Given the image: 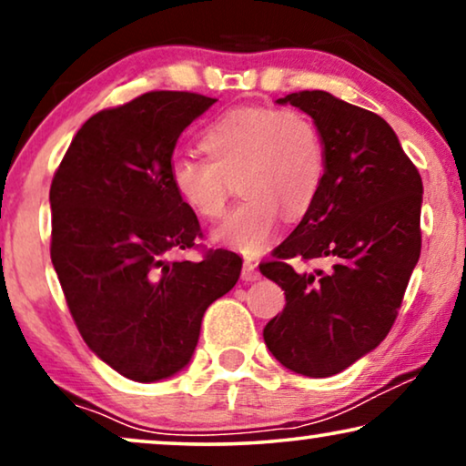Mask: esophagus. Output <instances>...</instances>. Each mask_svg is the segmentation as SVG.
I'll return each instance as SVG.
<instances>
[{
  "label": "esophagus",
  "instance_id": "1",
  "mask_svg": "<svg viewBox=\"0 0 466 466\" xmlns=\"http://www.w3.org/2000/svg\"><path fill=\"white\" fill-rule=\"evenodd\" d=\"M241 279H244V282H257V279H260V271L257 269V263H254V260H244Z\"/></svg>",
  "mask_w": 466,
  "mask_h": 466
}]
</instances>
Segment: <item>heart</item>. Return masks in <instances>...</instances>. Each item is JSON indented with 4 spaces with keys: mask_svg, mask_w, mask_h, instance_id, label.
<instances>
[{
    "mask_svg": "<svg viewBox=\"0 0 466 466\" xmlns=\"http://www.w3.org/2000/svg\"><path fill=\"white\" fill-rule=\"evenodd\" d=\"M208 158L176 157L169 177L190 212L206 220L225 214L231 180L244 195L214 239L244 254H258L276 238L282 212L297 218L311 206L324 176L318 127L299 110L238 107L203 131Z\"/></svg>",
    "mask_w": 466,
    "mask_h": 466,
    "instance_id": "b5f03b06",
    "label": "heart"
}]
</instances>
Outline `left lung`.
<instances>
[{
  "label": "left lung",
  "mask_w": 466,
  "mask_h": 466,
  "mask_svg": "<svg viewBox=\"0 0 466 466\" xmlns=\"http://www.w3.org/2000/svg\"><path fill=\"white\" fill-rule=\"evenodd\" d=\"M309 114L324 144L320 188L260 273L286 295L263 330L290 371L329 378L386 339L420 258L422 177L378 114L327 91L278 99ZM329 257V272L299 274L292 258Z\"/></svg>",
  "instance_id": "obj_1"
}]
</instances>
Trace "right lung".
<instances>
[{
  "label": "right lung",
  "instance_id": "add662e5",
  "mask_svg": "<svg viewBox=\"0 0 466 466\" xmlns=\"http://www.w3.org/2000/svg\"><path fill=\"white\" fill-rule=\"evenodd\" d=\"M216 99L150 91L101 110L76 133L50 184V258L86 346L133 381L188 365L201 320L239 279L241 258L209 250L169 260L201 238L171 187L180 133Z\"/></svg>",
  "mask_w": 466,
  "mask_h": 466
}]
</instances>
